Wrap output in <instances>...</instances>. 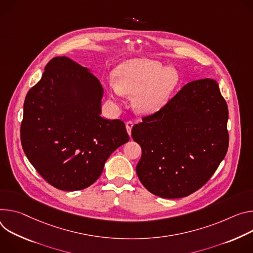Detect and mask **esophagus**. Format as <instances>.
<instances>
[{
	"mask_svg": "<svg viewBox=\"0 0 253 253\" xmlns=\"http://www.w3.org/2000/svg\"><path fill=\"white\" fill-rule=\"evenodd\" d=\"M132 126H133V122H131V121H128V122L126 124V130H127L128 134H130Z\"/></svg>",
	"mask_w": 253,
	"mask_h": 253,
	"instance_id": "1",
	"label": "esophagus"
}]
</instances>
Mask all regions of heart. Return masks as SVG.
Masks as SVG:
<instances>
[{"label": "heart", "mask_w": 253, "mask_h": 253, "mask_svg": "<svg viewBox=\"0 0 253 253\" xmlns=\"http://www.w3.org/2000/svg\"><path fill=\"white\" fill-rule=\"evenodd\" d=\"M116 82H110V96L121 102L124 94L133 95L136 111L149 115L167 102L177 85L179 75L172 67L164 68L157 60L134 58L122 63L115 71Z\"/></svg>", "instance_id": "heart-1"}]
</instances>
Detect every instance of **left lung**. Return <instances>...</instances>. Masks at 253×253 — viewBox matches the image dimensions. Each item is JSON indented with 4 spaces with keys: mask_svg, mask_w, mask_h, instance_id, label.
Returning <instances> with one entry per match:
<instances>
[{
    "mask_svg": "<svg viewBox=\"0 0 253 253\" xmlns=\"http://www.w3.org/2000/svg\"><path fill=\"white\" fill-rule=\"evenodd\" d=\"M228 107L214 79L194 80L131 129L142 148L136 175L152 194L177 199L199 190L226 156Z\"/></svg>",
    "mask_w": 253,
    "mask_h": 253,
    "instance_id": "1",
    "label": "left lung"
}]
</instances>
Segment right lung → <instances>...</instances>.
<instances>
[{
	"instance_id": "add662e5",
	"label": "right lung",
	"mask_w": 253,
	"mask_h": 253,
	"mask_svg": "<svg viewBox=\"0 0 253 253\" xmlns=\"http://www.w3.org/2000/svg\"><path fill=\"white\" fill-rule=\"evenodd\" d=\"M103 87L87 68L62 56L51 59L28 91L21 144L35 170L53 187L82 190L105 161L129 141L125 123L100 117Z\"/></svg>"
}]
</instances>
